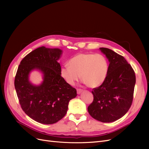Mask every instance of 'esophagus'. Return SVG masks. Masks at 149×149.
Returning a JSON list of instances; mask_svg holds the SVG:
<instances>
[{"mask_svg":"<svg viewBox=\"0 0 149 149\" xmlns=\"http://www.w3.org/2000/svg\"><path fill=\"white\" fill-rule=\"evenodd\" d=\"M83 91V90L81 89H77V93H78V94H79L80 93H81Z\"/></svg>","mask_w":149,"mask_h":149,"instance_id":"obj_1","label":"esophagus"}]
</instances>
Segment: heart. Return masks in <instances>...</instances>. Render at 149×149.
I'll return each mask as SVG.
<instances>
[{"mask_svg": "<svg viewBox=\"0 0 149 149\" xmlns=\"http://www.w3.org/2000/svg\"><path fill=\"white\" fill-rule=\"evenodd\" d=\"M69 66L61 68V76L67 84L73 86L79 76L84 83L89 88H96L106 80L109 65L106 57L101 54L79 53L69 61Z\"/></svg>", "mask_w": 149, "mask_h": 149, "instance_id": "1", "label": "heart"}]
</instances>
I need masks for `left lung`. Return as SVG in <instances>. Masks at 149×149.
<instances>
[{
    "instance_id": "1",
    "label": "left lung",
    "mask_w": 149,
    "mask_h": 149,
    "mask_svg": "<svg viewBox=\"0 0 149 149\" xmlns=\"http://www.w3.org/2000/svg\"><path fill=\"white\" fill-rule=\"evenodd\" d=\"M109 61L106 80L93 88V101L88 107L92 118L111 123L124 116L132 105L136 75L125 58L111 49L100 48Z\"/></svg>"
}]
</instances>
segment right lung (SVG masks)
Masks as SVG:
<instances>
[{
    "label": "right lung",
    "mask_w": 149,
    "mask_h": 149,
    "mask_svg": "<svg viewBox=\"0 0 149 149\" xmlns=\"http://www.w3.org/2000/svg\"><path fill=\"white\" fill-rule=\"evenodd\" d=\"M62 51L58 48L39 47L26 55L20 62L14 85L20 106L25 113L39 123L52 124L66 115L69 101L77 96L76 89L61 76L58 62ZM34 69L44 74L40 86L31 85L29 72Z\"/></svg>",
    "instance_id": "right-lung-1"
}]
</instances>
